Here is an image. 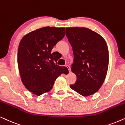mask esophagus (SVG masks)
I'll use <instances>...</instances> for the list:
<instances>
[{"instance_id": "1", "label": "esophagus", "mask_w": 125, "mask_h": 125, "mask_svg": "<svg viewBox=\"0 0 125 125\" xmlns=\"http://www.w3.org/2000/svg\"><path fill=\"white\" fill-rule=\"evenodd\" d=\"M66 67H67V69H68V70H69V72H70V71H71V67H70V66H69V65H67H67H66Z\"/></svg>"}]
</instances>
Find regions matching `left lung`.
Segmentation results:
<instances>
[{"label": "left lung", "mask_w": 125, "mask_h": 125, "mask_svg": "<svg viewBox=\"0 0 125 125\" xmlns=\"http://www.w3.org/2000/svg\"><path fill=\"white\" fill-rule=\"evenodd\" d=\"M74 54L71 71L76 76L70 87L81 95L97 92L104 83L109 66V50L104 38L85 27L66 28Z\"/></svg>", "instance_id": "1"}]
</instances>
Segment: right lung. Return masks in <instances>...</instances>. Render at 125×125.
<instances>
[{
  "label": "right lung",
  "instance_id": "right-lung-1",
  "mask_svg": "<svg viewBox=\"0 0 125 125\" xmlns=\"http://www.w3.org/2000/svg\"><path fill=\"white\" fill-rule=\"evenodd\" d=\"M66 34L65 28L45 27L28 33L19 43L18 64L23 84L39 96L52 89L56 78L69 73L67 68L57 65V52H51Z\"/></svg>",
  "mask_w": 125,
  "mask_h": 125
}]
</instances>
